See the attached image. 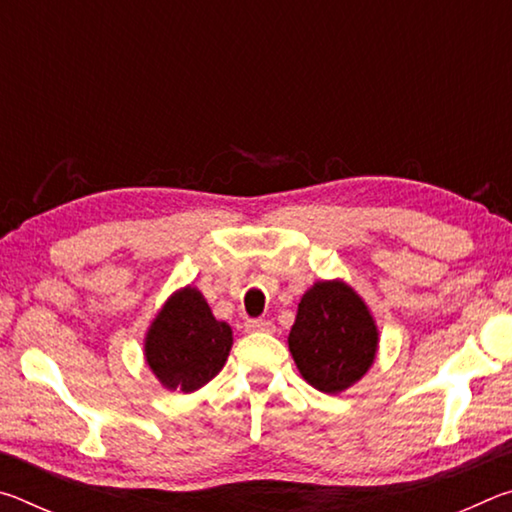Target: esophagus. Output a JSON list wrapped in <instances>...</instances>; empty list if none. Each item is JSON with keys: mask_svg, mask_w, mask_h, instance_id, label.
<instances>
[{"mask_svg": "<svg viewBox=\"0 0 512 512\" xmlns=\"http://www.w3.org/2000/svg\"><path fill=\"white\" fill-rule=\"evenodd\" d=\"M248 332H264V334H273L275 332V325L271 320H248L246 323Z\"/></svg>", "mask_w": 512, "mask_h": 512, "instance_id": "obj_1", "label": "esophagus"}]
</instances>
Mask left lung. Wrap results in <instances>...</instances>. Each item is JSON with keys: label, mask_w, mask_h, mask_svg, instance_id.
Segmentation results:
<instances>
[{"label": "left lung", "mask_w": 512, "mask_h": 512, "mask_svg": "<svg viewBox=\"0 0 512 512\" xmlns=\"http://www.w3.org/2000/svg\"><path fill=\"white\" fill-rule=\"evenodd\" d=\"M287 343L302 379L320 393L339 395L375 363L379 327L348 282L318 280L302 293Z\"/></svg>", "instance_id": "left-lung-1"}]
</instances>
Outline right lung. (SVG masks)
Segmentation results:
<instances>
[{
  "label": "right lung",
  "instance_id": "obj_1",
  "mask_svg": "<svg viewBox=\"0 0 512 512\" xmlns=\"http://www.w3.org/2000/svg\"><path fill=\"white\" fill-rule=\"evenodd\" d=\"M232 348V327L216 320L192 284L173 291L144 334V359L167 391L194 393L219 375Z\"/></svg>",
  "mask_w": 512,
  "mask_h": 512
}]
</instances>
